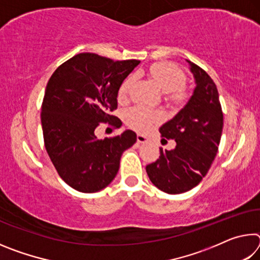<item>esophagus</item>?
I'll use <instances>...</instances> for the list:
<instances>
[{
  "instance_id": "34e87169",
  "label": "esophagus",
  "mask_w": 260,
  "mask_h": 260,
  "mask_svg": "<svg viewBox=\"0 0 260 260\" xmlns=\"http://www.w3.org/2000/svg\"><path fill=\"white\" fill-rule=\"evenodd\" d=\"M136 140H138V142L139 143H146V142H148V138L146 135H143V134H138V136H136Z\"/></svg>"
}]
</instances>
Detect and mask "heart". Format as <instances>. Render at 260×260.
I'll return each instance as SVG.
<instances>
[{
    "mask_svg": "<svg viewBox=\"0 0 260 260\" xmlns=\"http://www.w3.org/2000/svg\"><path fill=\"white\" fill-rule=\"evenodd\" d=\"M148 74L162 93H172L173 96H178L179 91L184 86L186 77L181 70L171 63H156L148 70ZM134 78L128 77L121 83L119 88V98L124 99L129 93ZM160 116L158 113L149 111L143 107H135L127 112L128 124L135 129L146 132L159 121Z\"/></svg>",
    "mask_w": 260,
    "mask_h": 260,
    "instance_id": "obj_1",
    "label": "heart"
}]
</instances>
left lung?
Listing matches in <instances>:
<instances>
[{
	"mask_svg": "<svg viewBox=\"0 0 260 260\" xmlns=\"http://www.w3.org/2000/svg\"><path fill=\"white\" fill-rule=\"evenodd\" d=\"M187 63L195 80L192 94L159 128L162 138L175 141V147L159 149V158L146 167L150 181L167 193L186 192L202 181L217 155L222 133L223 114L215 83L204 70Z\"/></svg>",
	"mask_w": 260,
	"mask_h": 260,
	"instance_id": "left-lung-1",
	"label": "left lung"
}]
</instances>
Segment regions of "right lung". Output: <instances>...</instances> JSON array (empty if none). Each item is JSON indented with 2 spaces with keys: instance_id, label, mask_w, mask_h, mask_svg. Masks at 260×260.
<instances>
[{
  "instance_id": "obj_1",
  "label": "right lung",
  "mask_w": 260,
  "mask_h": 260,
  "mask_svg": "<svg viewBox=\"0 0 260 260\" xmlns=\"http://www.w3.org/2000/svg\"><path fill=\"white\" fill-rule=\"evenodd\" d=\"M139 64L82 52L61 64L48 81L41 109L45 146L59 177L78 191L108 187L122 152L136 142L131 129L104 140L95 129L102 121L120 126L109 112L117 109L121 83Z\"/></svg>"
}]
</instances>
